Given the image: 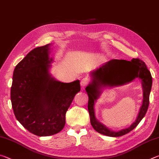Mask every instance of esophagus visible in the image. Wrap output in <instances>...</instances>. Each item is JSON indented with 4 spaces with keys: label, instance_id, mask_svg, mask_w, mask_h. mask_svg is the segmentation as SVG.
Here are the masks:
<instances>
[{
    "label": "esophagus",
    "instance_id": "1",
    "mask_svg": "<svg viewBox=\"0 0 159 159\" xmlns=\"http://www.w3.org/2000/svg\"><path fill=\"white\" fill-rule=\"evenodd\" d=\"M89 79L87 77H85L83 78V79H81V80H80V85H81L82 88H84L85 87L86 85H87L88 84V83H89Z\"/></svg>",
    "mask_w": 159,
    "mask_h": 159
}]
</instances>
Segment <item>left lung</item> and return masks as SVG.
<instances>
[{
	"mask_svg": "<svg viewBox=\"0 0 159 159\" xmlns=\"http://www.w3.org/2000/svg\"><path fill=\"white\" fill-rule=\"evenodd\" d=\"M91 81L85 88L88 95V109L91 125L99 133L109 137H120L128 133L139 124L146 114L149 104V95L152 86V77L146 64L139 59L131 61L111 60L90 72ZM136 77L141 80L143 90V99L138 116L128 128L114 131L102 125L96 119L94 113V102L106 87L127 84Z\"/></svg>",
	"mask_w": 159,
	"mask_h": 159,
	"instance_id": "1",
	"label": "left lung"
}]
</instances>
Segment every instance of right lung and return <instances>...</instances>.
<instances>
[{
    "instance_id": "add662e5",
    "label": "right lung",
    "mask_w": 159,
    "mask_h": 159,
    "mask_svg": "<svg viewBox=\"0 0 159 159\" xmlns=\"http://www.w3.org/2000/svg\"><path fill=\"white\" fill-rule=\"evenodd\" d=\"M51 45L34 48L18 63L10 92L17 120L40 137L52 135L62 130L67 110L80 90L79 80L63 83L52 76Z\"/></svg>"
}]
</instances>
